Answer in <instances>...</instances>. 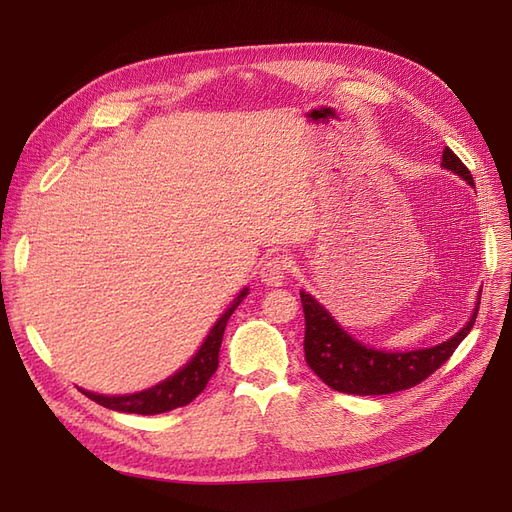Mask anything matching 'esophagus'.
Wrapping results in <instances>:
<instances>
[{
  "instance_id": "obj_1",
  "label": "esophagus",
  "mask_w": 512,
  "mask_h": 512,
  "mask_svg": "<svg viewBox=\"0 0 512 512\" xmlns=\"http://www.w3.org/2000/svg\"><path fill=\"white\" fill-rule=\"evenodd\" d=\"M288 273V260L282 256H273L265 262V267L260 269V282L267 286H282L286 282Z\"/></svg>"
}]
</instances>
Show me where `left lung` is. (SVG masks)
I'll list each match as a JSON object with an SVG mask.
<instances>
[{
	"mask_svg": "<svg viewBox=\"0 0 512 512\" xmlns=\"http://www.w3.org/2000/svg\"><path fill=\"white\" fill-rule=\"evenodd\" d=\"M442 166L474 185L466 164L448 147L442 151ZM301 303L305 314V361L312 367L314 374L339 393L389 395L421 384L433 371L451 359L455 348L474 327L480 294L470 320L463 324L459 333L433 348L410 352H386L363 346L339 327V322H335V318L312 294L301 290Z\"/></svg>",
	"mask_w": 512,
	"mask_h": 512,
	"instance_id": "obj_1",
	"label": "left lung"
}]
</instances>
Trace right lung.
<instances>
[{"label": "right lung", "instance_id": "1", "mask_svg": "<svg viewBox=\"0 0 512 512\" xmlns=\"http://www.w3.org/2000/svg\"><path fill=\"white\" fill-rule=\"evenodd\" d=\"M247 288L239 292V297L230 303V307L222 314V318L213 324L203 346L192 356L188 365H183L177 374L166 378L164 382L151 386L147 391L132 393V395H98L91 391H83L91 401L117 412H128V414H162L168 410H175L181 406H188L192 399H196L200 393L205 391L209 378L218 369V356L226 322L232 316V312L239 307V303L245 299Z\"/></svg>", "mask_w": 512, "mask_h": 512}]
</instances>
